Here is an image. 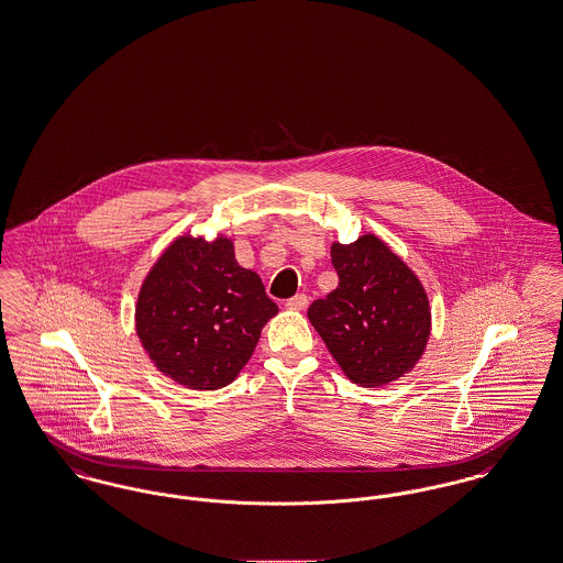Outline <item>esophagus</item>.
<instances>
[{
	"label": "esophagus",
	"instance_id": "1",
	"mask_svg": "<svg viewBox=\"0 0 563 563\" xmlns=\"http://www.w3.org/2000/svg\"><path fill=\"white\" fill-rule=\"evenodd\" d=\"M289 310H306V306H308V295L297 294L294 297H289L287 299V303H285Z\"/></svg>",
	"mask_w": 563,
	"mask_h": 563
}]
</instances>
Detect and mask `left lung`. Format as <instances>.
<instances>
[{
  "mask_svg": "<svg viewBox=\"0 0 563 563\" xmlns=\"http://www.w3.org/2000/svg\"><path fill=\"white\" fill-rule=\"evenodd\" d=\"M338 287L308 308V319L342 372L358 386L407 374L430 335L429 299L416 274L375 236L331 246Z\"/></svg>",
  "mask_w": 563,
  "mask_h": 563,
  "instance_id": "left-lung-1",
  "label": "left lung"
}]
</instances>
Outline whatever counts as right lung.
Listing matches in <instances>:
<instances>
[{
    "instance_id": "1",
    "label": "right lung",
    "mask_w": 563,
    "mask_h": 563,
    "mask_svg": "<svg viewBox=\"0 0 563 563\" xmlns=\"http://www.w3.org/2000/svg\"><path fill=\"white\" fill-rule=\"evenodd\" d=\"M278 312L262 278L234 260L228 239H177L147 274L136 333L162 374L194 390L234 382Z\"/></svg>"
}]
</instances>
